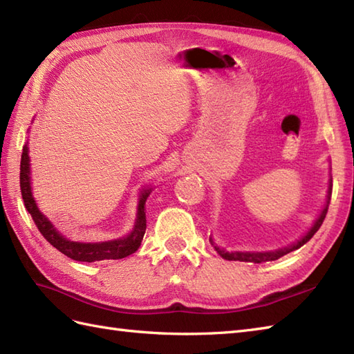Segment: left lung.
Returning a JSON list of instances; mask_svg holds the SVG:
<instances>
[{
    "label": "left lung",
    "instance_id": "left-lung-1",
    "mask_svg": "<svg viewBox=\"0 0 354 354\" xmlns=\"http://www.w3.org/2000/svg\"><path fill=\"white\" fill-rule=\"evenodd\" d=\"M330 196H332V184H330V187H328V201H327V205H326V208L323 209V212L322 214H319V217L317 218V221H315V225L310 227V231L301 238L300 241H297L295 244H292V245H290V248H285V249H279V250H276V252H266V253H249V252H225V250H221V249H218L217 245L211 241V244L214 245V249L217 250V253L220 254L221 258H225V259H227V261H241V262H253V264H262V262H268V261H276V259H279V258H282L283 254H286V253H290V252H292V250H297V249H300L303 244H306L312 236L315 235V232L318 231L319 229V226L323 225V221H324V218H326V214H327V209H328V203H330Z\"/></svg>",
    "mask_w": 354,
    "mask_h": 354
}]
</instances>
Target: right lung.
Segmentation results:
<instances>
[{"mask_svg": "<svg viewBox=\"0 0 354 354\" xmlns=\"http://www.w3.org/2000/svg\"><path fill=\"white\" fill-rule=\"evenodd\" d=\"M19 184L24 205L37 226L39 232L44 235L45 240L54 245V248L62 252L66 257L73 261L81 262H95L104 259H122L129 257L131 253L137 252L142 244L143 235L146 231V212H145V202L149 196L151 190H145L140 196L138 202V212L134 231L125 238H119L114 241L105 243H75L66 240L63 235L55 231L54 226L49 223L48 218L40 212L36 207V202L32 199L31 185H30V158H28V147L26 146L22 151L21 157V174H19Z\"/></svg>", "mask_w": 354, "mask_h": 354, "instance_id": "add662e5", "label": "right lung"}]
</instances>
